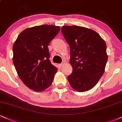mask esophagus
Returning a JSON list of instances; mask_svg holds the SVG:
<instances>
[{
  "instance_id": "1",
  "label": "esophagus",
  "mask_w": 122,
  "mask_h": 122,
  "mask_svg": "<svg viewBox=\"0 0 122 122\" xmlns=\"http://www.w3.org/2000/svg\"><path fill=\"white\" fill-rule=\"evenodd\" d=\"M63 63H61V64H59V67L60 68H61V67H63Z\"/></svg>"
}]
</instances>
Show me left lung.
<instances>
[{"label": "left lung", "mask_w": 122, "mask_h": 122, "mask_svg": "<svg viewBox=\"0 0 122 122\" xmlns=\"http://www.w3.org/2000/svg\"><path fill=\"white\" fill-rule=\"evenodd\" d=\"M61 33L71 49L70 85L80 92L88 91L104 73L108 58L106 43L96 31L84 27L63 26Z\"/></svg>", "instance_id": "8db88e82"}]
</instances>
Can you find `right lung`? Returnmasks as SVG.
Instances as JSON below:
<instances>
[{"instance_id": "1", "label": "right lung", "mask_w": 122, "mask_h": 122, "mask_svg": "<svg viewBox=\"0 0 122 122\" xmlns=\"http://www.w3.org/2000/svg\"><path fill=\"white\" fill-rule=\"evenodd\" d=\"M60 27L42 25L27 28L13 46V62L23 83L41 92L51 85L57 68L51 63L47 46L59 32Z\"/></svg>"}]
</instances>
